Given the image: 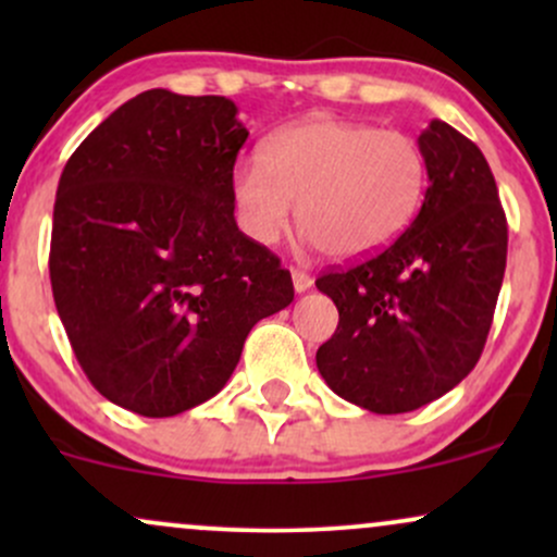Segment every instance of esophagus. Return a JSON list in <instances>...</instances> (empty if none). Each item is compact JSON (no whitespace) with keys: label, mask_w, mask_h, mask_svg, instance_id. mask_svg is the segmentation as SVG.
I'll return each instance as SVG.
<instances>
[{"label":"esophagus","mask_w":557,"mask_h":557,"mask_svg":"<svg viewBox=\"0 0 557 557\" xmlns=\"http://www.w3.org/2000/svg\"><path fill=\"white\" fill-rule=\"evenodd\" d=\"M290 274H293V287H296V293H306L311 285H314V280H311L304 270H290Z\"/></svg>","instance_id":"34e87169"}]
</instances>
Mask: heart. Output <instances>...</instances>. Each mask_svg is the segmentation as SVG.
<instances>
[{
  "label": "heart",
  "instance_id": "obj_1",
  "mask_svg": "<svg viewBox=\"0 0 557 557\" xmlns=\"http://www.w3.org/2000/svg\"><path fill=\"white\" fill-rule=\"evenodd\" d=\"M426 190V157L403 131L317 117L261 144L259 162L233 172L243 233L272 246L290 222L332 259L382 251L413 222Z\"/></svg>",
  "mask_w": 557,
  "mask_h": 557
}]
</instances>
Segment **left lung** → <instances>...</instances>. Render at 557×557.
I'll return each mask as SVG.
<instances>
[{"instance_id":"1","label":"left lung","mask_w":557,"mask_h":557,"mask_svg":"<svg viewBox=\"0 0 557 557\" xmlns=\"http://www.w3.org/2000/svg\"><path fill=\"white\" fill-rule=\"evenodd\" d=\"M419 146L430 185L417 220L374 257L317 277L341 314L317 350L319 374L374 413L426 406L476 367L508 257V222L474 140L432 120Z\"/></svg>"}]
</instances>
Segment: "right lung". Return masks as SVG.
Listing matches in <instances>:
<instances>
[{"instance_id":"add662e5","label":"right lung","mask_w":557,"mask_h":557,"mask_svg":"<svg viewBox=\"0 0 557 557\" xmlns=\"http://www.w3.org/2000/svg\"><path fill=\"white\" fill-rule=\"evenodd\" d=\"M225 96L151 88L88 133L57 185L49 277L88 382L127 411L175 417L238 367L290 272L235 225L248 131Z\"/></svg>"}]
</instances>
